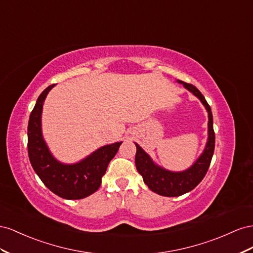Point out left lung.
<instances>
[{"mask_svg": "<svg viewBox=\"0 0 253 253\" xmlns=\"http://www.w3.org/2000/svg\"><path fill=\"white\" fill-rule=\"evenodd\" d=\"M178 83L183 84L187 90L191 91L194 95H196L201 100V103L204 104L208 111L209 138L203 155L198 158V160L189 169L180 172H174L169 171L160 167H157L145 151L138 144H135V167L139 174H141L143 177L144 182L147 184V186L153 192L168 197L181 196V195L195 189L200 183L201 180L205 178L209 168H210L215 147V133L213 129V115L211 107L209 106L205 96L201 94V92L196 86L181 81H178Z\"/></svg>", "mask_w": 253, "mask_h": 253, "instance_id": "1", "label": "left lung"}]
</instances>
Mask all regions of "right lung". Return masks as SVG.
<instances>
[{
    "label": "right lung",
    "instance_id": "obj_1",
    "mask_svg": "<svg viewBox=\"0 0 253 253\" xmlns=\"http://www.w3.org/2000/svg\"><path fill=\"white\" fill-rule=\"evenodd\" d=\"M50 84L39 95L30 115L27 127V149L36 174L49 191L64 199H82L98 190L108 164L117 155L122 142L100 147L76 164H62L50 155L41 133L43 102Z\"/></svg>",
    "mask_w": 253,
    "mask_h": 253
}]
</instances>
